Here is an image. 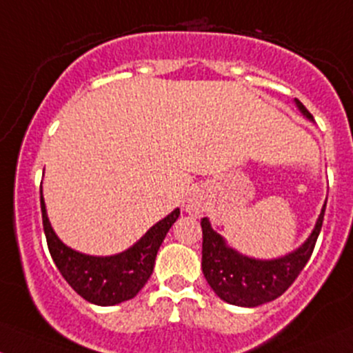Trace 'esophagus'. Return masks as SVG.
Here are the masks:
<instances>
[{"label":"esophagus","mask_w":353,"mask_h":353,"mask_svg":"<svg viewBox=\"0 0 353 353\" xmlns=\"http://www.w3.org/2000/svg\"><path fill=\"white\" fill-rule=\"evenodd\" d=\"M185 211L189 212V214L192 216H199L201 212L204 211V203H203V197H201L197 192H191V194L188 196V199H185V204H184Z\"/></svg>","instance_id":"34e87169"}]
</instances>
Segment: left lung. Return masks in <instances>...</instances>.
<instances>
[{
  "label": "left lung",
  "instance_id": "left-lung-1",
  "mask_svg": "<svg viewBox=\"0 0 353 353\" xmlns=\"http://www.w3.org/2000/svg\"><path fill=\"white\" fill-rule=\"evenodd\" d=\"M296 105L312 119L313 115L307 107L296 100ZM325 206L313 233L295 253L288 256L261 261V259L246 258L226 246L224 239L212 231L208 218L201 219L203 228V273L209 286L221 300L238 307H258L266 301L281 296L298 274L305 268L313 253L319 239L321 224H323Z\"/></svg>",
  "mask_w": 353,
  "mask_h": 353
}]
</instances>
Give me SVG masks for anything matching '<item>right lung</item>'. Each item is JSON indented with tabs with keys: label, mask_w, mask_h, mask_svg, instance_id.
<instances>
[{
	"label": "right lung",
	"mask_w": 353,
	"mask_h": 353,
	"mask_svg": "<svg viewBox=\"0 0 353 353\" xmlns=\"http://www.w3.org/2000/svg\"><path fill=\"white\" fill-rule=\"evenodd\" d=\"M41 188V185H40ZM41 219L50 254L67 283L90 303L100 307L130 300L147 283L154 270L159 246L164 241L169 228L179 218V209L159 221L132 248L115 256H88L70 250L53 233L46 218L45 201L40 189Z\"/></svg>",
	"instance_id": "1"
}]
</instances>
